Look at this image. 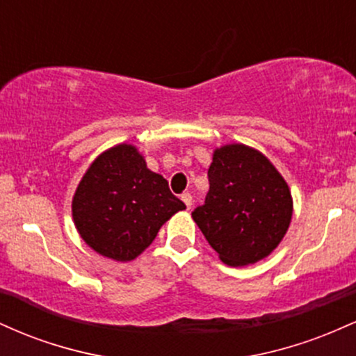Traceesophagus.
I'll list each match as a JSON object with an SVG mask.
<instances>
[{
  "mask_svg": "<svg viewBox=\"0 0 356 356\" xmlns=\"http://www.w3.org/2000/svg\"><path fill=\"white\" fill-rule=\"evenodd\" d=\"M181 199L184 201V204L187 206V209H191V207H192V195L189 194V192H184V194L181 195Z\"/></svg>",
  "mask_w": 356,
  "mask_h": 356,
  "instance_id": "34e87169",
  "label": "esophagus"
}]
</instances>
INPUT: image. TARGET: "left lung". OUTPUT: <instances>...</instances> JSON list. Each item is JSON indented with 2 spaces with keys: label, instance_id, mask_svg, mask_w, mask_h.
<instances>
[{
  "label": "left lung",
  "instance_id": "8db88e82",
  "mask_svg": "<svg viewBox=\"0 0 356 356\" xmlns=\"http://www.w3.org/2000/svg\"><path fill=\"white\" fill-rule=\"evenodd\" d=\"M209 192L192 219L227 266H248L271 254L288 231V184L259 150L243 144L214 150Z\"/></svg>",
  "mask_w": 356,
  "mask_h": 356
}]
</instances>
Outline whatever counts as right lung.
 Returning a JSON list of instances; mask_svg holds the SVG:
<instances>
[{"label": "right lung", "mask_w": 356, "mask_h": 356, "mask_svg": "<svg viewBox=\"0 0 356 356\" xmlns=\"http://www.w3.org/2000/svg\"><path fill=\"white\" fill-rule=\"evenodd\" d=\"M186 204L161 174L147 169L134 145L100 154L73 195V222L81 239L99 254L132 261L152 244L159 229Z\"/></svg>", "instance_id": "right-lung-1"}]
</instances>
